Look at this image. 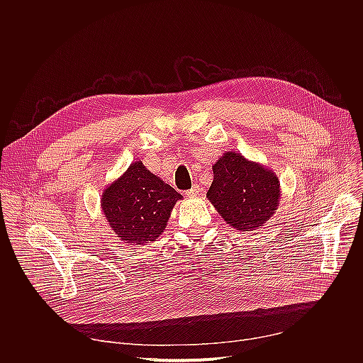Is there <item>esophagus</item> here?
<instances>
[{
  "label": "esophagus",
  "instance_id": "obj_1",
  "mask_svg": "<svg viewBox=\"0 0 363 363\" xmlns=\"http://www.w3.org/2000/svg\"><path fill=\"white\" fill-rule=\"evenodd\" d=\"M199 192H201V188H199V185H194L189 191H186V195L189 196V198H194V196H196V195H199Z\"/></svg>",
  "mask_w": 363,
  "mask_h": 363
}]
</instances>
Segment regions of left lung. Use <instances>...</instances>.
Returning a JSON list of instances; mask_svg holds the SVG:
<instances>
[{
	"mask_svg": "<svg viewBox=\"0 0 363 363\" xmlns=\"http://www.w3.org/2000/svg\"><path fill=\"white\" fill-rule=\"evenodd\" d=\"M212 169L213 181L206 198L228 225L249 232L272 219L281 198L273 169L233 151L219 157Z\"/></svg>",
	"mask_w": 363,
	"mask_h": 363,
	"instance_id": "left-lung-1",
	"label": "left lung"
}]
</instances>
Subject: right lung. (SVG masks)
I'll return each instance as SVG.
<instances>
[{"label":"right lung","mask_w":363,"mask_h":363,"mask_svg":"<svg viewBox=\"0 0 363 363\" xmlns=\"http://www.w3.org/2000/svg\"><path fill=\"white\" fill-rule=\"evenodd\" d=\"M179 199L181 194L150 172L143 161H135L106 186L100 203L117 238L128 245L144 246L162 235Z\"/></svg>","instance_id":"add662e5"}]
</instances>
